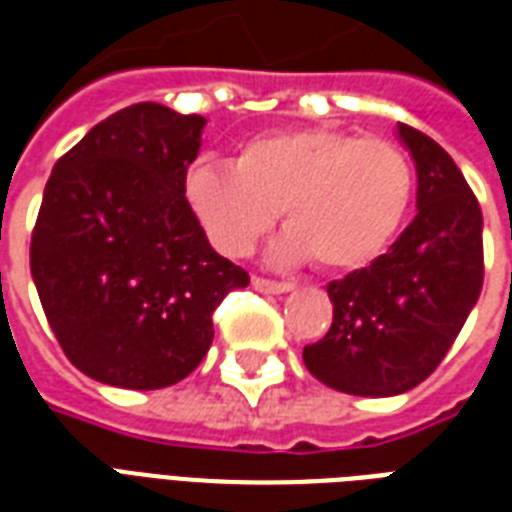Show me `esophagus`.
Returning a JSON list of instances; mask_svg holds the SVG:
<instances>
[{
    "label": "esophagus",
    "mask_w": 512,
    "mask_h": 512,
    "mask_svg": "<svg viewBox=\"0 0 512 512\" xmlns=\"http://www.w3.org/2000/svg\"><path fill=\"white\" fill-rule=\"evenodd\" d=\"M252 288L260 293H288L293 288V282L288 279H268V277H252Z\"/></svg>",
    "instance_id": "34e87169"
}]
</instances>
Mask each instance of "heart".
<instances>
[{
  "mask_svg": "<svg viewBox=\"0 0 512 512\" xmlns=\"http://www.w3.org/2000/svg\"><path fill=\"white\" fill-rule=\"evenodd\" d=\"M183 189L227 255H246L282 208V255H310L326 271H348L376 260L403 227L417 175L395 142L299 128L246 142L233 167H191Z\"/></svg>",
  "mask_w": 512,
  "mask_h": 512,
  "instance_id": "b5f03b06",
  "label": "heart"
}]
</instances>
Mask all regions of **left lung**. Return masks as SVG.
<instances>
[{
  "mask_svg": "<svg viewBox=\"0 0 512 512\" xmlns=\"http://www.w3.org/2000/svg\"><path fill=\"white\" fill-rule=\"evenodd\" d=\"M417 161V216L389 252L329 282L334 315L304 365L362 397L408 392L441 365L483 290V213L450 153L397 123Z\"/></svg>",
  "mask_w": 512,
  "mask_h": 512,
  "instance_id": "1",
  "label": "left lung"
}]
</instances>
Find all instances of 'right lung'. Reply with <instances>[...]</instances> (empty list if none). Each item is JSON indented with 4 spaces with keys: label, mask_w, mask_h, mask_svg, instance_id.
I'll return each mask as SVG.
<instances>
[{
    "label": "right lung",
    "mask_w": 512,
    "mask_h": 512,
    "mask_svg": "<svg viewBox=\"0 0 512 512\" xmlns=\"http://www.w3.org/2000/svg\"><path fill=\"white\" fill-rule=\"evenodd\" d=\"M205 117L120 109L54 164L29 244L51 332L84 376L178 384L213 340V310L249 285L216 255L186 200Z\"/></svg>",
    "instance_id": "obj_1"
}]
</instances>
